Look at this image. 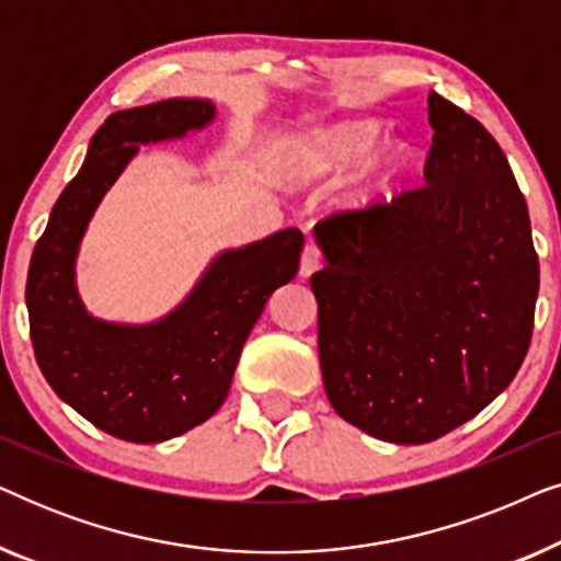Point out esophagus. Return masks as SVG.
Wrapping results in <instances>:
<instances>
[{
	"mask_svg": "<svg viewBox=\"0 0 561 561\" xmlns=\"http://www.w3.org/2000/svg\"><path fill=\"white\" fill-rule=\"evenodd\" d=\"M321 265V252L317 244H306L304 255H301V278H309L313 271H319Z\"/></svg>",
	"mask_w": 561,
	"mask_h": 561,
	"instance_id": "1",
	"label": "esophagus"
}]
</instances>
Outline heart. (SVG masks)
<instances>
[{"instance_id":"heart-1","label":"heart","mask_w":561,"mask_h":561,"mask_svg":"<svg viewBox=\"0 0 561 561\" xmlns=\"http://www.w3.org/2000/svg\"><path fill=\"white\" fill-rule=\"evenodd\" d=\"M382 137L378 119H342L332 125L298 129L280 142V175L288 183L344 179L340 204L367 209L386 198L413 163V148L398 137Z\"/></svg>"}]
</instances>
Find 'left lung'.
Instances as JSON below:
<instances>
[{
  "mask_svg": "<svg viewBox=\"0 0 561 561\" xmlns=\"http://www.w3.org/2000/svg\"><path fill=\"white\" fill-rule=\"evenodd\" d=\"M428 125L426 186L313 227L327 398L390 444L439 439L501 396L539 296L528 206L501 145L439 94Z\"/></svg>",
  "mask_w": 561,
  "mask_h": 561,
  "instance_id": "left-lung-1",
  "label": "left lung"
}]
</instances>
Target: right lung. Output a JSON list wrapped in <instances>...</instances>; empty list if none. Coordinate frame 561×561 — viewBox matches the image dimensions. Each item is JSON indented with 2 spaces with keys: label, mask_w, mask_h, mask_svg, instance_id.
Instances as JSON below:
<instances>
[{
  "label": "right lung",
  "mask_w": 561,
  "mask_h": 561,
  "mask_svg": "<svg viewBox=\"0 0 561 561\" xmlns=\"http://www.w3.org/2000/svg\"><path fill=\"white\" fill-rule=\"evenodd\" d=\"M214 119V102L183 96L114 112L30 260L25 304L37 365L60 401L117 439L158 444L211 419L267 298L298 273L304 234L288 227L217 252L188 294L152 321L99 319L83 304L76 260L106 191L140 145L183 140Z\"/></svg>",
  "instance_id": "add662e5"
}]
</instances>
